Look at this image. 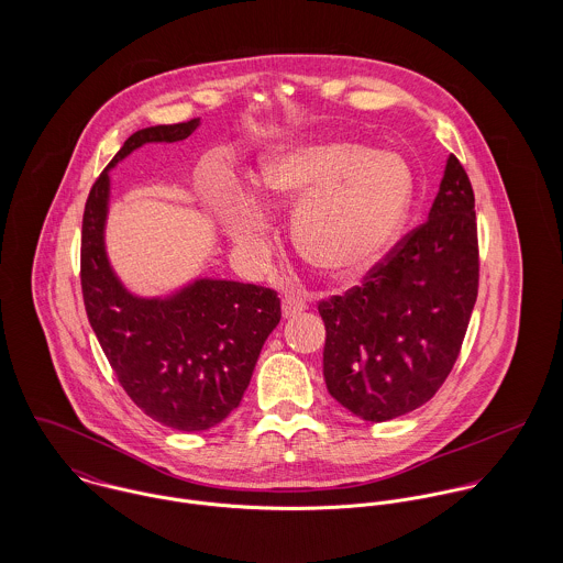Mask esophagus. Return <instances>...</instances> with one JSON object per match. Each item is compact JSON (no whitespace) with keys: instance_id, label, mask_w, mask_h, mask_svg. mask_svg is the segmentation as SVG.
I'll list each match as a JSON object with an SVG mask.
<instances>
[{"instance_id":"obj_1","label":"esophagus","mask_w":563,"mask_h":563,"mask_svg":"<svg viewBox=\"0 0 563 563\" xmlns=\"http://www.w3.org/2000/svg\"><path fill=\"white\" fill-rule=\"evenodd\" d=\"M306 308H308V301H306L301 295L290 292V295H286V297L282 299V312H284L286 319L301 314Z\"/></svg>"}]
</instances>
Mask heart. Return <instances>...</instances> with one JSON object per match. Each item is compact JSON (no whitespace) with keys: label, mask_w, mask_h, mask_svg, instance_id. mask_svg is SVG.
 I'll use <instances>...</instances> for the list:
<instances>
[{"label":"heart","mask_w":563,"mask_h":563,"mask_svg":"<svg viewBox=\"0 0 563 563\" xmlns=\"http://www.w3.org/2000/svg\"><path fill=\"white\" fill-rule=\"evenodd\" d=\"M257 190L273 203L301 198L292 219L297 249L324 273L353 277L371 268L401 232L413 179L395 154L321 141L271 152L260 166ZM225 223L244 246L264 239V217L251 203L230 206Z\"/></svg>","instance_id":"heart-1"}]
</instances>
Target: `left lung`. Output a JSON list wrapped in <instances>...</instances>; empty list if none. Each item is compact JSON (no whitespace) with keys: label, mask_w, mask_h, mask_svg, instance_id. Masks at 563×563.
Masks as SVG:
<instances>
[{"label":"left lung","mask_w":563,"mask_h":563,"mask_svg":"<svg viewBox=\"0 0 563 563\" xmlns=\"http://www.w3.org/2000/svg\"><path fill=\"white\" fill-rule=\"evenodd\" d=\"M477 292L475 190L451 154L429 219L362 286L319 301L329 395L368 422L431 401L460 357Z\"/></svg>","instance_id":"8db88e82"}]
</instances>
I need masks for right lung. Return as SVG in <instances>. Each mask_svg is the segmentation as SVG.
Masks as SVG:
<instances>
[{
    "label": "right lung",
    "mask_w": 563,
    "mask_h": 563,
    "mask_svg": "<svg viewBox=\"0 0 563 563\" xmlns=\"http://www.w3.org/2000/svg\"><path fill=\"white\" fill-rule=\"evenodd\" d=\"M199 119L134 132L108 168L145 143L188 139ZM108 168L95 179L81 217L80 282L88 322L128 397L179 431L225 420L251 382L264 340L282 319L275 290L197 279L168 299L130 295L103 246Z\"/></svg>",
    "instance_id": "add662e5"
}]
</instances>
